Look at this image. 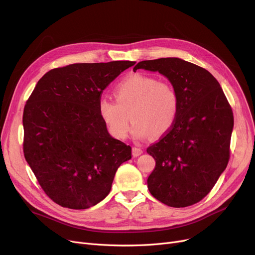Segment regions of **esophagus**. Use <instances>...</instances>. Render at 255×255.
Wrapping results in <instances>:
<instances>
[{
    "mask_svg": "<svg viewBox=\"0 0 255 255\" xmlns=\"http://www.w3.org/2000/svg\"><path fill=\"white\" fill-rule=\"evenodd\" d=\"M142 154V150L140 148H137V146H133L132 148V155L134 157H137Z\"/></svg>",
    "mask_w": 255,
    "mask_h": 255,
    "instance_id": "esophagus-1",
    "label": "esophagus"
}]
</instances>
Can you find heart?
I'll list each match as a JSON object with an SVG mask.
<instances>
[{
	"instance_id": "heart-1",
	"label": "heart",
	"mask_w": 255,
	"mask_h": 255,
	"mask_svg": "<svg viewBox=\"0 0 255 255\" xmlns=\"http://www.w3.org/2000/svg\"><path fill=\"white\" fill-rule=\"evenodd\" d=\"M116 100L101 97L98 111L111 134L124 139L129 131V117L132 120V135L144 139L153 135L161 136L176 122L179 97L169 83L139 73L123 78L115 87Z\"/></svg>"
}]
</instances>
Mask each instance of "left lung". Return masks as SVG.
I'll use <instances>...</instances> for the list:
<instances>
[{
    "instance_id": "1",
    "label": "left lung",
    "mask_w": 255,
    "mask_h": 255,
    "mask_svg": "<svg viewBox=\"0 0 255 255\" xmlns=\"http://www.w3.org/2000/svg\"><path fill=\"white\" fill-rule=\"evenodd\" d=\"M144 69L165 76L176 89L179 111L171 129L146 149L156 161L148 188L159 202L184 208L200 202L229 163L234 115L208 70L179 58L141 61Z\"/></svg>"
}]
</instances>
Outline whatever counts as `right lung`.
Returning <instances> with one entry per match:
<instances>
[{"instance_id":"right-lung-1","label":"right lung","mask_w":255,"mask_h":255,"mask_svg":"<svg viewBox=\"0 0 255 255\" xmlns=\"http://www.w3.org/2000/svg\"><path fill=\"white\" fill-rule=\"evenodd\" d=\"M135 62L78 63L39 79L23 110V154L56 204L84 210L109 195L131 146L114 138L101 119L103 90Z\"/></svg>"}]
</instances>
